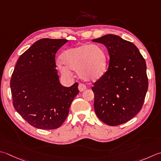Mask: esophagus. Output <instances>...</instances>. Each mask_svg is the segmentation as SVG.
I'll list each match as a JSON object with an SVG mask.
<instances>
[{
	"mask_svg": "<svg viewBox=\"0 0 161 161\" xmlns=\"http://www.w3.org/2000/svg\"><path fill=\"white\" fill-rule=\"evenodd\" d=\"M78 89H79V91H80V92H82V91H84L86 89V86L83 84H79Z\"/></svg>",
	"mask_w": 161,
	"mask_h": 161,
	"instance_id": "34e87169",
	"label": "esophagus"
}]
</instances>
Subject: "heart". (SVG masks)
I'll return each instance as SVG.
<instances>
[{
	"mask_svg": "<svg viewBox=\"0 0 161 161\" xmlns=\"http://www.w3.org/2000/svg\"><path fill=\"white\" fill-rule=\"evenodd\" d=\"M61 60L57 66L63 75L70 76L72 70L77 71L78 76L84 81H96L107 71L108 55L100 45L84 43L72 47L62 53Z\"/></svg>",
	"mask_w": 161,
	"mask_h": 161,
	"instance_id": "1",
	"label": "heart"
}]
</instances>
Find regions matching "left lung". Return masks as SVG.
Returning <instances> with one entry per match:
<instances>
[{
	"label": "left lung",
	"instance_id": "obj_1",
	"mask_svg": "<svg viewBox=\"0 0 161 161\" xmlns=\"http://www.w3.org/2000/svg\"><path fill=\"white\" fill-rule=\"evenodd\" d=\"M93 42L102 43L109 55L108 70L94 84V109L100 120L118 125L140 111L148 89L145 60L133 43L108 34Z\"/></svg>",
	"mask_w": 161,
	"mask_h": 161
}]
</instances>
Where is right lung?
<instances>
[{"mask_svg":"<svg viewBox=\"0 0 161 161\" xmlns=\"http://www.w3.org/2000/svg\"><path fill=\"white\" fill-rule=\"evenodd\" d=\"M67 42L65 39L37 40L22 53L15 65L10 80L14 108L35 128H59L79 93L77 82L70 87L62 86L56 69V53Z\"/></svg>","mask_w":161,"mask_h":161,"instance_id":"obj_1","label":"right lung"}]
</instances>
